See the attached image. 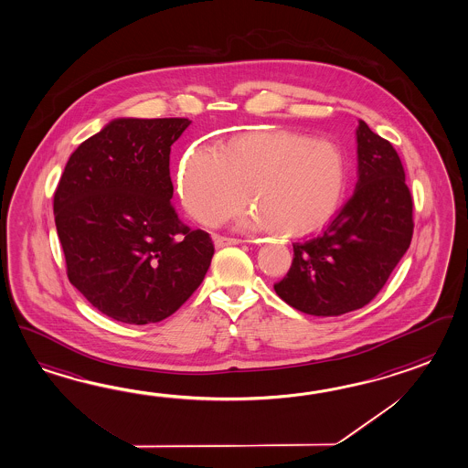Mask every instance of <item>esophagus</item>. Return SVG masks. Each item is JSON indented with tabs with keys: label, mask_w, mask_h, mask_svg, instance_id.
Returning <instances> with one entry per match:
<instances>
[{
	"label": "esophagus",
	"mask_w": 468,
	"mask_h": 468,
	"mask_svg": "<svg viewBox=\"0 0 468 468\" xmlns=\"http://www.w3.org/2000/svg\"><path fill=\"white\" fill-rule=\"evenodd\" d=\"M213 241H215V247H217V249H223V247H229V245H239V243H241V239L219 237V235H215Z\"/></svg>",
	"instance_id": "esophagus-1"
}]
</instances>
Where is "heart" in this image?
I'll return each mask as SVG.
<instances>
[{
	"mask_svg": "<svg viewBox=\"0 0 468 468\" xmlns=\"http://www.w3.org/2000/svg\"><path fill=\"white\" fill-rule=\"evenodd\" d=\"M187 213L217 225L255 205L239 221L247 229L271 227L282 237L323 229L343 205L347 161L325 139L297 133H257L233 137L221 147L189 149L177 175Z\"/></svg>",
	"mask_w": 468,
	"mask_h": 468,
	"instance_id": "b5f03b06",
	"label": "heart"
}]
</instances>
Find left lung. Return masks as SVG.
<instances>
[{"instance_id":"8db88e82","label":"left lung","mask_w":468,"mask_h":468,"mask_svg":"<svg viewBox=\"0 0 468 468\" xmlns=\"http://www.w3.org/2000/svg\"><path fill=\"white\" fill-rule=\"evenodd\" d=\"M356 141L353 197L321 235L293 243L291 271L273 285L309 315H341L373 301L413 237V201L395 147L364 121Z\"/></svg>"}]
</instances>
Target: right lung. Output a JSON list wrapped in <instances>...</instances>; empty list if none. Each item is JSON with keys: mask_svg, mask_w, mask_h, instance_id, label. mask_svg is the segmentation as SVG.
<instances>
[{"mask_svg": "<svg viewBox=\"0 0 468 468\" xmlns=\"http://www.w3.org/2000/svg\"><path fill=\"white\" fill-rule=\"evenodd\" d=\"M189 119L121 117L69 157L53 197L69 281L119 323H159L191 297L215 253L171 205V145Z\"/></svg>", "mask_w": 468, "mask_h": 468, "instance_id": "add662e5", "label": "right lung"}]
</instances>
